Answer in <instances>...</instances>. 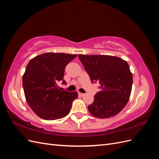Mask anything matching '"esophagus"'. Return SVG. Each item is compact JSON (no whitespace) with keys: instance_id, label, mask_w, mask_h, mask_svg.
I'll list each match as a JSON object with an SVG mask.
<instances>
[{"instance_id":"34e87169","label":"esophagus","mask_w":159,"mask_h":159,"mask_svg":"<svg viewBox=\"0 0 159 159\" xmlns=\"http://www.w3.org/2000/svg\"><path fill=\"white\" fill-rule=\"evenodd\" d=\"M78 94H79V95H80V96H81V97H83V96H84V95H85V94H84V93H80V92H79V93H78Z\"/></svg>"}]
</instances>
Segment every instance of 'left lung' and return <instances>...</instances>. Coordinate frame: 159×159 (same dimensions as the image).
Returning <instances> with one entry per match:
<instances>
[{"label": "left lung", "mask_w": 159, "mask_h": 159, "mask_svg": "<svg viewBox=\"0 0 159 159\" xmlns=\"http://www.w3.org/2000/svg\"><path fill=\"white\" fill-rule=\"evenodd\" d=\"M78 57L91 81L100 84L101 90L88 106L89 113L100 119L117 115L127 103L131 92L133 74L127 62L108 55L79 54Z\"/></svg>", "instance_id": "left-lung-1"}]
</instances>
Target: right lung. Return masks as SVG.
Here are the masks:
<instances>
[{"label": "right lung", "mask_w": 159, "mask_h": 159, "mask_svg": "<svg viewBox=\"0 0 159 159\" xmlns=\"http://www.w3.org/2000/svg\"><path fill=\"white\" fill-rule=\"evenodd\" d=\"M77 55L47 52L31 59L22 76L28 104L38 117L45 120L63 118L70 111L77 91H61L57 83L64 80V70Z\"/></svg>", "instance_id": "add662e5"}]
</instances>
